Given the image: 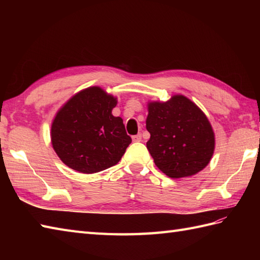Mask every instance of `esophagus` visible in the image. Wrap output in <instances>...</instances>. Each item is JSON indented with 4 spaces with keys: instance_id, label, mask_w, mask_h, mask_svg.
<instances>
[{
    "instance_id": "esophagus-1",
    "label": "esophagus",
    "mask_w": 260,
    "mask_h": 260,
    "mask_svg": "<svg viewBox=\"0 0 260 260\" xmlns=\"http://www.w3.org/2000/svg\"><path fill=\"white\" fill-rule=\"evenodd\" d=\"M132 140H133V142H141L142 141V135L141 134L134 135L133 137H132Z\"/></svg>"
}]
</instances>
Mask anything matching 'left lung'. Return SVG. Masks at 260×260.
Returning <instances> with one entry per match:
<instances>
[{"label":"left lung","instance_id":"obj_1","mask_svg":"<svg viewBox=\"0 0 260 260\" xmlns=\"http://www.w3.org/2000/svg\"><path fill=\"white\" fill-rule=\"evenodd\" d=\"M146 147L154 163L172 179L194 175L207 167L214 151V133L207 116L189 98L147 105Z\"/></svg>","mask_w":260,"mask_h":260}]
</instances>
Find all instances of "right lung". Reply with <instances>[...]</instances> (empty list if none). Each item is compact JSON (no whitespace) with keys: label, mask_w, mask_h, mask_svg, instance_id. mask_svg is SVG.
Returning <instances> with one entry per match:
<instances>
[{"label":"right lung","mask_w":260,"mask_h":260,"mask_svg":"<svg viewBox=\"0 0 260 260\" xmlns=\"http://www.w3.org/2000/svg\"><path fill=\"white\" fill-rule=\"evenodd\" d=\"M116 105L117 99L95 86L76 93L59 109L51 143L67 167L91 174L119 162L132 139L123 119L112 114Z\"/></svg>","instance_id":"obj_1"}]
</instances>
